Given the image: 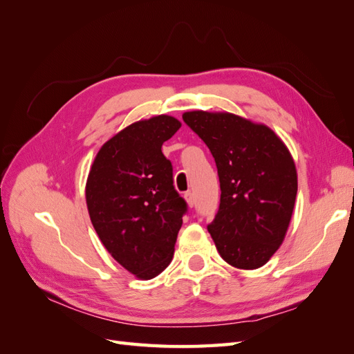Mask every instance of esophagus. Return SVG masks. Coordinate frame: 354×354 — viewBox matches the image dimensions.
<instances>
[{"label": "esophagus", "instance_id": "esophagus-1", "mask_svg": "<svg viewBox=\"0 0 354 354\" xmlns=\"http://www.w3.org/2000/svg\"><path fill=\"white\" fill-rule=\"evenodd\" d=\"M185 198H186V201H187V203H189V207H194V205H195V198H194V194H192L190 190L186 192Z\"/></svg>", "mask_w": 354, "mask_h": 354}]
</instances>
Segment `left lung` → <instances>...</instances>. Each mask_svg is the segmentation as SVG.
Returning <instances> with one entry per match:
<instances>
[{
  "instance_id": "1",
  "label": "left lung",
  "mask_w": 354,
  "mask_h": 354,
  "mask_svg": "<svg viewBox=\"0 0 354 354\" xmlns=\"http://www.w3.org/2000/svg\"><path fill=\"white\" fill-rule=\"evenodd\" d=\"M183 121L216 160L218 212L208 232L221 259L238 269H259L283 242L297 196V169L269 127L226 112L194 111Z\"/></svg>"
}]
</instances>
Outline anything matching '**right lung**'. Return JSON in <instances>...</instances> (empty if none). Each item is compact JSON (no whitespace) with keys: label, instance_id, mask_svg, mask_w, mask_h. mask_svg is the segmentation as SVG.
I'll list each match as a JSON object with an SVG mask.
<instances>
[{"label":"right lung","instance_id":"obj_1","mask_svg":"<svg viewBox=\"0 0 354 354\" xmlns=\"http://www.w3.org/2000/svg\"><path fill=\"white\" fill-rule=\"evenodd\" d=\"M180 127L168 115L128 125L102 146L85 186L104 248L140 279H152L173 260L187 212L173 185V165L160 151Z\"/></svg>","mask_w":354,"mask_h":354}]
</instances>
